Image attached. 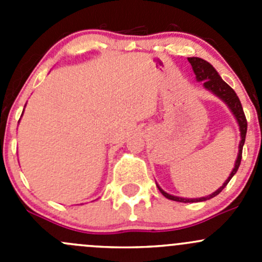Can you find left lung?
<instances>
[{
  "label": "left lung",
  "mask_w": 262,
  "mask_h": 262,
  "mask_svg": "<svg viewBox=\"0 0 262 262\" xmlns=\"http://www.w3.org/2000/svg\"><path fill=\"white\" fill-rule=\"evenodd\" d=\"M187 59H189L190 64H191L192 71H194L195 73V77H196V81L203 82L204 89H207L208 91H210L213 95H215L216 97H219V99H221L222 101L229 107L232 114H233L234 118H236L237 124H238L239 126V134H241V141H239V144H238V153H237V160L236 162H234L233 170H232V172L229 173L228 179L223 182V185H222L218 190H215V191L212 192L210 195H208V196H203V198H196V199H187V198H180V196H175V195L168 194V192H166L165 190H162L157 185L161 194H162L165 198H167V199L173 200V202H180V203H196V202H205V200H209L212 199V198L216 196V195H218L219 192L227 186V184L231 181V179L233 178L234 173L237 172L239 165H241L242 148H244L246 133H247V120H246L244 109H242V105H241V101H239L238 96H237L234 90L232 89L229 84H227L226 82L222 80V77L219 76V73L216 72L215 68H214L209 62L202 59V58L190 57L187 58Z\"/></svg>",
  "instance_id": "1"
}]
</instances>
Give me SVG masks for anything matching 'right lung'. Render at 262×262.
<instances>
[{
    "label": "right lung",
    "mask_w": 262,
    "mask_h": 262,
    "mask_svg": "<svg viewBox=\"0 0 262 262\" xmlns=\"http://www.w3.org/2000/svg\"><path fill=\"white\" fill-rule=\"evenodd\" d=\"M23 113H24V112H23Z\"/></svg>",
    "instance_id": "add662e5"
}]
</instances>
